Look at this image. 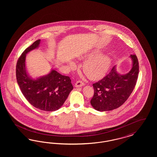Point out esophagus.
Segmentation results:
<instances>
[{
    "instance_id": "1",
    "label": "esophagus",
    "mask_w": 157,
    "mask_h": 157,
    "mask_svg": "<svg viewBox=\"0 0 157 157\" xmlns=\"http://www.w3.org/2000/svg\"><path fill=\"white\" fill-rule=\"evenodd\" d=\"M85 85V83L82 82V81H78L75 83V86L76 87H81Z\"/></svg>"
}]
</instances>
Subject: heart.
I'll return each mask as SVG.
<instances>
[{"mask_svg": "<svg viewBox=\"0 0 157 157\" xmlns=\"http://www.w3.org/2000/svg\"><path fill=\"white\" fill-rule=\"evenodd\" d=\"M110 63L111 60L108 56H97L85 63L83 67V72L90 79H98L106 74Z\"/></svg>", "mask_w": 157, "mask_h": 157, "instance_id": "heart-1", "label": "heart"}]
</instances>
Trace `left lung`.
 Returning <instances> with one entry per match:
<instances>
[{
  "instance_id": "8db88e82",
  "label": "left lung",
  "mask_w": 157,
  "mask_h": 157,
  "mask_svg": "<svg viewBox=\"0 0 157 157\" xmlns=\"http://www.w3.org/2000/svg\"><path fill=\"white\" fill-rule=\"evenodd\" d=\"M131 70L125 75L117 73L115 67L98 82L93 83L94 94L90 104L99 111H108L119 108L127 101L134 89L139 73V63L136 55Z\"/></svg>"
}]
</instances>
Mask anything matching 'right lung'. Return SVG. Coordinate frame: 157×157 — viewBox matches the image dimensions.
Returning <instances> with one entry per match:
<instances>
[{
  "label": "right lung",
  "mask_w": 157,
  "mask_h": 157,
  "mask_svg": "<svg viewBox=\"0 0 157 157\" xmlns=\"http://www.w3.org/2000/svg\"><path fill=\"white\" fill-rule=\"evenodd\" d=\"M38 39L27 48L17 60L16 67L17 82L23 96L34 107L45 111H56L62 106L74 87L71 79L53 69L45 76L33 80L25 68L26 54L36 48Z\"/></svg>",
  "instance_id": "obj_1"
}]
</instances>
